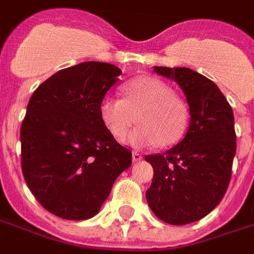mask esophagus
<instances>
[{"label":"esophagus","mask_w":254,"mask_h":254,"mask_svg":"<svg viewBox=\"0 0 254 254\" xmlns=\"http://www.w3.org/2000/svg\"><path fill=\"white\" fill-rule=\"evenodd\" d=\"M142 158H143L142 154H139V152H132V161H134V162L140 161Z\"/></svg>","instance_id":"esophagus-1"}]
</instances>
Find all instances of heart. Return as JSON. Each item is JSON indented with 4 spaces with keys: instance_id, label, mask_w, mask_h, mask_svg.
Returning a JSON list of instances; mask_svg holds the SVG:
<instances>
[{
    "instance_id": "obj_1",
    "label": "heart",
    "mask_w": 254,
    "mask_h": 254,
    "mask_svg": "<svg viewBox=\"0 0 254 254\" xmlns=\"http://www.w3.org/2000/svg\"><path fill=\"white\" fill-rule=\"evenodd\" d=\"M100 116L116 139L125 138L138 120L139 127L127 139L129 144L167 147L178 143L186 134L190 110L163 80L140 76L123 85V99H103Z\"/></svg>"
}]
</instances>
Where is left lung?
I'll return each instance as SVG.
<instances>
[{
    "label": "left lung",
    "mask_w": 254,
    "mask_h": 254,
    "mask_svg": "<svg viewBox=\"0 0 254 254\" xmlns=\"http://www.w3.org/2000/svg\"><path fill=\"white\" fill-rule=\"evenodd\" d=\"M154 70L181 85L191 120L182 142L165 154L146 156L154 169L146 198L159 220L186 225L209 214L228 190L236 154L233 110L220 88L195 70Z\"/></svg>",
    "instance_id": "left-lung-1"
}]
</instances>
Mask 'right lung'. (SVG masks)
I'll return each instance as SVG.
<instances>
[{"label":"right lung","instance_id":"obj_1","mask_svg":"<svg viewBox=\"0 0 254 254\" xmlns=\"http://www.w3.org/2000/svg\"><path fill=\"white\" fill-rule=\"evenodd\" d=\"M122 70L85 62L59 70L30 96L20 131L21 169L36 199L64 220L98 214L132 162L100 116V103Z\"/></svg>","mask_w":254,"mask_h":254}]
</instances>
